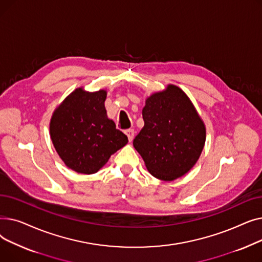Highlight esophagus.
<instances>
[{"label": "esophagus", "instance_id": "34e87169", "mask_svg": "<svg viewBox=\"0 0 262 262\" xmlns=\"http://www.w3.org/2000/svg\"><path fill=\"white\" fill-rule=\"evenodd\" d=\"M125 134H126V136L128 137V140H129V142H130V141H133V139H134V135H135L134 129H126V130H125Z\"/></svg>", "mask_w": 262, "mask_h": 262}]
</instances>
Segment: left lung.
Here are the masks:
<instances>
[{
	"instance_id": "obj_1",
	"label": "left lung",
	"mask_w": 262,
	"mask_h": 262,
	"mask_svg": "<svg viewBox=\"0 0 262 262\" xmlns=\"http://www.w3.org/2000/svg\"><path fill=\"white\" fill-rule=\"evenodd\" d=\"M144 126L134 147L148 172L161 181L185 175L198 161L206 140L205 125L185 92L174 85L149 96L142 109Z\"/></svg>"
}]
</instances>
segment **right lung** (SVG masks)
<instances>
[{
  "label": "right lung",
  "instance_id": "add662e5",
  "mask_svg": "<svg viewBox=\"0 0 262 262\" xmlns=\"http://www.w3.org/2000/svg\"><path fill=\"white\" fill-rule=\"evenodd\" d=\"M106 91L74 90L55 110L50 123L51 139L68 168L93 174L128 142L105 109Z\"/></svg>",
  "mask_w": 262,
  "mask_h": 262
}]
</instances>
